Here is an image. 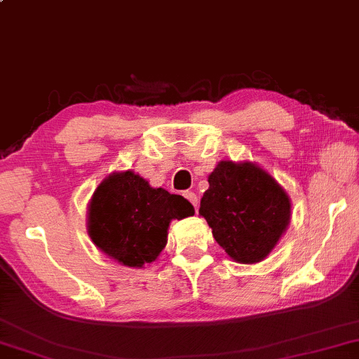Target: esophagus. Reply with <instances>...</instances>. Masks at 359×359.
I'll return each mask as SVG.
<instances>
[{
  "label": "esophagus",
  "mask_w": 359,
  "mask_h": 359,
  "mask_svg": "<svg viewBox=\"0 0 359 359\" xmlns=\"http://www.w3.org/2000/svg\"><path fill=\"white\" fill-rule=\"evenodd\" d=\"M184 195H185V198H187L189 202L194 205L195 210H197L198 208V197H197V195H195L194 192H185Z\"/></svg>",
  "instance_id": "34e87169"
}]
</instances>
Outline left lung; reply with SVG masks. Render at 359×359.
Wrapping results in <instances>:
<instances>
[{
  "mask_svg": "<svg viewBox=\"0 0 359 359\" xmlns=\"http://www.w3.org/2000/svg\"><path fill=\"white\" fill-rule=\"evenodd\" d=\"M198 213L233 261L255 264L274 250L290 223L285 190L252 162L222 161L208 175Z\"/></svg>",
  "mask_w": 359,
  "mask_h": 359,
  "instance_id": "obj_1",
  "label": "left lung"
}]
</instances>
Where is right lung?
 Segmentation results:
<instances>
[{
  "mask_svg": "<svg viewBox=\"0 0 359 359\" xmlns=\"http://www.w3.org/2000/svg\"><path fill=\"white\" fill-rule=\"evenodd\" d=\"M182 195L152 189L133 170L113 172L95 190L88 205V235L104 255L128 267L157 259L167 245L172 219L192 217Z\"/></svg>",
  "mask_w": 359,
  "mask_h": 359,
  "instance_id": "1",
  "label": "right lung"
}]
</instances>
